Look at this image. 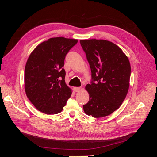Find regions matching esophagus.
<instances>
[{
    "mask_svg": "<svg viewBox=\"0 0 157 157\" xmlns=\"http://www.w3.org/2000/svg\"><path fill=\"white\" fill-rule=\"evenodd\" d=\"M73 90H74V91L75 92H78L80 91V90H81V88H80V87H74Z\"/></svg>",
    "mask_w": 157,
    "mask_h": 157,
    "instance_id": "esophagus-1",
    "label": "esophagus"
}]
</instances>
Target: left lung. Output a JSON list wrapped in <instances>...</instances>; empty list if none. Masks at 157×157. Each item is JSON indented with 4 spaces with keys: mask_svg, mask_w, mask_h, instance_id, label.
<instances>
[{
    "mask_svg": "<svg viewBox=\"0 0 157 157\" xmlns=\"http://www.w3.org/2000/svg\"><path fill=\"white\" fill-rule=\"evenodd\" d=\"M92 73L86 90L90 100L84 113L95 118L106 117L120 107L130 85L131 67L128 57L113 42L106 40H80Z\"/></svg>",
    "mask_w": 157,
    "mask_h": 157,
    "instance_id": "obj_1",
    "label": "left lung"
}]
</instances>
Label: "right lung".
<instances>
[{
  "label": "right lung",
  "instance_id": "add662e5",
  "mask_svg": "<svg viewBox=\"0 0 157 157\" xmlns=\"http://www.w3.org/2000/svg\"><path fill=\"white\" fill-rule=\"evenodd\" d=\"M77 39L51 38L38 45L30 54L25 67V90L38 110L54 115L63 110L71 90L65 82L64 60Z\"/></svg>",
  "mask_w": 157,
  "mask_h": 157
}]
</instances>
